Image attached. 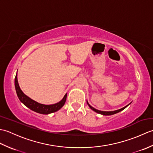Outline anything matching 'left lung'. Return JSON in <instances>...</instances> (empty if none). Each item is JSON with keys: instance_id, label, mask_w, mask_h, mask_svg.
<instances>
[{"instance_id": "8db88e82", "label": "left lung", "mask_w": 153, "mask_h": 153, "mask_svg": "<svg viewBox=\"0 0 153 153\" xmlns=\"http://www.w3.org/2000/svg\"><path fill=\"white\" fill-rule=\"evenodd\" d=\"M87 105H88V106H89V108L91 109V110H93V111H95V112H97V113H98V114H102V115H104V116H110V115H113V114H116V113H118V112H121L122 110H124L127 106H129V105H130L131 104V102L129 103V104H128V105H126V106H124V107H123V108H120V109H118V110H114V111H101V110H97V109H95V108H93V106H91L89 104V102H87Z\"/></svg>"}]
</instances>
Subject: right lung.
Wrapping results in <instances>:
<instances>
[{"instance_id":"right-lung-1","label":"right lung","mask_w":153,"mask_h":153,"mask_svg":"<svg viewBox=\"0 0 153 153\" xmlns=\"http://www.w3.org/2000/svg\"><path fill=\"white\" fill-rule=\"evenodd\" d=\"M17 76V74H16L14 82L15 89L18 99L25 106H26L27 108L31 109V110H33V111L35 112L42 114H49L51 113H53L58 111V110H60L62 107L64 105V104L66 102V100L67 93L64 95L63 99H62L60 101L57 103L53 104V105H43V104H41L35 101L34 100L31 99L23 93V91L20 89V87H19Z\"/></svg>"}]
</instances>
